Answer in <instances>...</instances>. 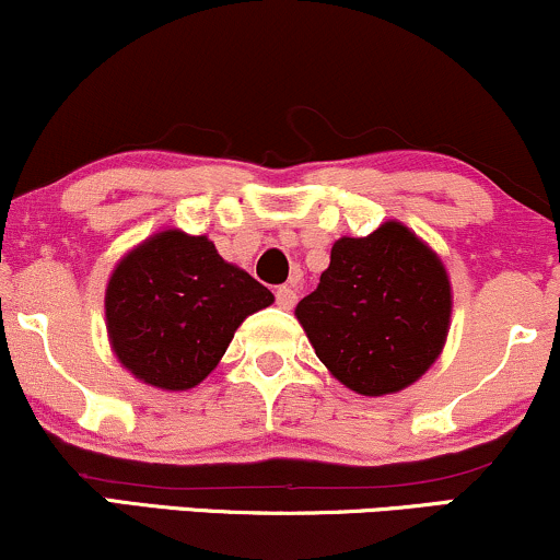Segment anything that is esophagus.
Returning a JSON list of instances; mask_svg holds the SVG:
<instances>
[{"label": "esophagus", "instance_id": "34e87169", "mask_svg": "<svg viewBox=\"0 0 560 560\" xmlns=\"http://www.w3.org/2000/svg\"><path fill=\"white\" fill-rule=\"evenodd\" d=\"M294 302H298V292H294L292 287H279L276 289V305L284 307V311H292Z\"/></svg>", "mask_w": 560, "mask_h": 560}]
</instances>
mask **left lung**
<instances>
[{"mask_svg": "<svg viewBox=\"0 0 560 560\" xmlns=\"http://www.w3.org/2000/svg\"><path fill=\"white\" fill-rule=\"evenodd\" d=\"M450 281L440 258L402 223L334 242L298 320L320 363L365 397L413 384L436 361L450 326Z\"/></svg>", "mask_w": 560, "mask_h": 560, "instance_id": "8db88e82", "label": "left lung"}]
</instances>
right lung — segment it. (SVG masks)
I'll list each match as a JSON object with an SVG mask.
<instances>
[{"mask_svg":"<svg viewBox=\"0 0 560 560\" xmlns=\"http://www.w3.org/2000/svg\"><path fill=\"white\" fill-rule=\"evenodd\" d=\"M273 302L208 236L163 231L118 262L105 294L118 361L144 384L191 389L215 369L249 313Z\"/></svg>","mask_w":560,"mask_h":560,"instance_id":"1","label":"right lung"}]
</instances>
